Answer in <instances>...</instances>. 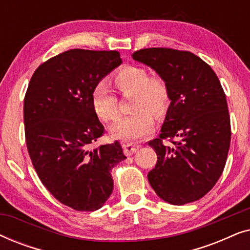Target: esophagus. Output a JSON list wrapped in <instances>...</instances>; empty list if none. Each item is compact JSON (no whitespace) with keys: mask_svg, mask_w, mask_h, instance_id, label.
<instances>
[{"mask_svg":"<svg viewBox=\"0 0 250 250\" xmlns=\"http://www.w3.org/2000/svg\"><path fill=\"white\" fill-rule=\"evenodd\" d=\"M123 148H124V152L125 155L127 156H131L133 153L138 151V150L141 148V146L136 145V143H127V142H124L123 143Z\"/></svg>","mask_w":250,"mask_h":250,"instance_id":"obj_1","label":"esophagus"}]
</instances>
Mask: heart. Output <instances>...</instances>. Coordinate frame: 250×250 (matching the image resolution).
Masks as SVG:
<instances>
[{"mask_svg":"<svg viewBox=\"0 0 250 250\" xmlns=\"http://www.w3.org/2000/svg\"><path fill=\"white\" fill-rule=\"evenodd\" d=\"M116 85L124 93L134 92L132 115L116 121L110 127L115 138L124 141H135L149 135L155 128L156 116L165 114L169 104L168 88L160 77H149L145 68L128 66L116 75ZM92 104L97 115L105 122L118 115V104L107 82L101 81L92 91Z\"/></svg>","mask_w":250,"mask_h":250,"instance_id":"obj_1","label":"heart"}]
</instances>
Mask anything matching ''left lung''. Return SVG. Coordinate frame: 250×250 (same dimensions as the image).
<instances>
[{"instance_id": "1", "label": "left lung", "mask_w": 250, "mask_h": 250, "mask_svg": "<svg viewBox=\"0 0 250 250\" xmlns=\"http://www.w3.org/2000/svg\"><path fill=\"white\" fill-rule=\"evenodd\" d=\"M132 58L165 82L169 107L158 139L149 142L157 153L150 186L172 205L199 200L223 172L231 141L227 98L210 66L196 54L165 47L136 51ZM179 137L173 146L162 142Z\"/></svg>"}]
</instances>
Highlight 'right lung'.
I'll list each match as a JSON object with an SVG mask.
<instances>
[{"mask_svg": "<svg viewBox=\"0 0 250 250\" xmlns=\"http://www.w3.org/2000/svg\"><path fill=\"white\" fill-rule=\"evenodd\" d=\"M122 62L117 51L69 50L41 64L27 88L23 122L33 166L51 194L75 210L104 206L114 190L111 169L126 159L118 141L91 148L104 133L92 91Z\"/></svg>", "mask_w": 250, "mask_h": 250, "instance_id": "obj_1", "label": "right lung"}]
</instances>
